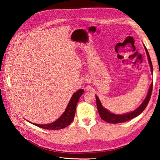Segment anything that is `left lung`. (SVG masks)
<instances>
[{"mask_svg":"<svg viewBox=\"0 0 160 160\" xmlns=\"http://www.w3.org/2000/svg\"><path fill=\"white\" fill-rule=\"evenodd\" d=\"M145 49L146 51V53L148 57V61L150 65V67H151V71L153 72V67H152V61L151 59H150V57L149 55V52L146 49V47H145ZM153 89V83H152L151 86H150L148 95L146 97V98L143 101V102L142 103V105L139 106V107L135 109L133 112H131L129 113L126 114H123V115H116L110 113L109 111H108L106 109H105L102 105H101L100 101L98 97H96V103H97V107H98V112L100 115L101 118L103 120L105 121L108 123H123L125 122H128V121L133 119L135 117H137L140 113H142L143 112V111L146 109L147 107V105L149 103L150 98H151L152 95V92Z\"/></svg>","mask_w":160,"mask_h":160,"instance_id":"obj_1","label":"left lung"}]
</instances>
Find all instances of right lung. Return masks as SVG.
<instances>
[{
  "label": "right lung",
  "mask_w": 160,
  "mask_h": 160,
  "mask_svg": "<svg viewBox=\"0 0 160 160\" xmlns=\"http://www.w3.org/2000/svg\"><path fill=\"white\" fill-rule=\"evenodd\" d=\"M83 91H84L83 89H79L72 95V98L69 101V103L67 105L65 112L55 122L45 125H38L36 123L32 124L41 128L51 130L61 129L67 127L74 119L76 106L80 97L83 93Z\"/></svg>",
  "instance_id": "add662e5"
}]
</instances>
